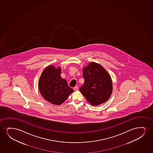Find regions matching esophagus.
I'll list each match as a JSON object with an SVG mask.
<instances>
[{
    "instance_id": "obj_1",
    "label": "esophagus",
    "mask_w": 153,
    "mask_h": 153,
    "mask_svg": "<svg viewBox=\"0 0 153 153\" xmlns=\"http://www.w3.org/2000/svg\"><path fill=\"white\" fill-rule=\"evenodd\" d=\"M78 89V87L77 86H75L74 88V90H75V91H76V90H77Z\"/></svg>"
}]
</instances>
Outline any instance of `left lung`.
Segmentation results:
<instances>
[{
  "mask_svg": "<svg viewBox=\"0 0 153 153\" xmlns=\"http://www.w3.org/2000/svg\"><path fill=\"white\" fill-rule=\"evenodd\" d=\"M84 84L79 88L80 92L92 105H98L106 102L112 92L111 76L98 63L91 62L82 68Z\"/></svg>",
  "mask_w": 153,
  "mask_h": 153,
  "instance_id": "obj_1",
  "label": "left lung"
}]
</instances>
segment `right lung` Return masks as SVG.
I'll list each match as a JSON object with an SVG mask.
<instances>
[{"label": "right lung", "mask_w": 153, "mask_h": 153, "mask_svg": "<svg viewBox=\"0 0 153 153\" xmlns=\"http://www.w3.org/2000/svg\"><path fill=\"white\" fill-rule=\"evenodd\" d=\"M61 67L50 65L46 67L40 76L38 86L45 100L55 105H61L73 92L67 81L61 77Z\"/></svg>", "instance_id": "obj_1"}]
</instances>
